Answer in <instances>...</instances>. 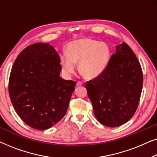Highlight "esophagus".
Returning <instances> with one entry per match:
<instances>
[{
	"label": "esophagus",
	"mask_w": 157,
	"mask_h": 157,
	"mask_svg": "<svg viewBox=\"0 0 157 157\" xmlns=\"http://www.w3.org/2000/svg\"><path fill=\"white\" fill-rule=\"evenodd\" d=\"M82 85H83V82H82L78 81V82H77V86H82Z\"/></svg>",
	"instance_id": "1"
}]
</instances>
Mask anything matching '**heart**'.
Masks as SVG:
<instances>
[{
    "label": "heart",
    "mask_w": 157,
    "mask_h": 157,
    "mask_svg": "<svg viewBox=\"0 0 157 157\" xmlns=\"http://www.w3.org/2000/svg\"><path fill=\"white\" fill-rule=\"evenodd\" d=\"M111 58V50L107 43L84 38L67 45L66 54L59 56L62 71L70 76L75 71L78 63L79 72L87 78H96L105 71Z\"/></svg>",
    "instance_id": "b5f03b06"
}]
</instances>
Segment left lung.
I'll return each instance as SVG.
<instances>
[{
  "instance_id": "8db88e82",
  "label": "left lung",
  "mask_w": 157,
  "mask_h": 157,
  "mask_svg": "<svg viewBox=\"0 0 157 157\" xmlns=\"http://www.w3.org/2000/svg\"><path fill=\"white\" fill-rule=\"evenodd\" d=\"M142 86V67L124 42L117 46L105 71L85 83L97 120L109 127L122 125L134 116Z\"/></svg>"
}]
</instances>
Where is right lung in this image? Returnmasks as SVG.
Returning <instances> with one entry per match:
<instances>
[{
  "mask_svg": "<svg viewBox=\"0 0 157 157\" xmlns=\"http://www.w3.org/2000/svg\"><path fill=\"white\" fill-rule=\"evenodd\" d=\"M59 56L48 43H35L21 52L13 64L8 92L13 107L30 127L45 130L67 112L76 82L59 76Z\"/></svg>",
  "mask_w": 157,
  "mask_h": 157,
  "instance_id": "add662e5",
  "label": "right lung"
}]
</instances>
